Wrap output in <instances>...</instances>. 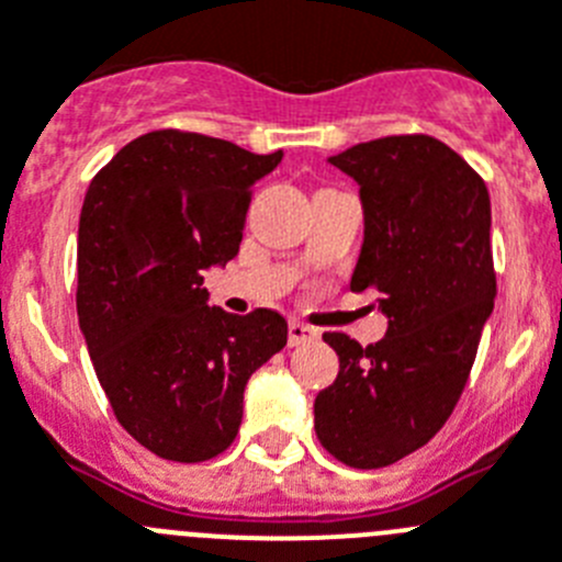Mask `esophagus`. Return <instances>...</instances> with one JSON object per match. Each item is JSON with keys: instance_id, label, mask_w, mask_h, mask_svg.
Segmentation results:
<instances>
[{"instance_id": "1", "label": "esophagus", "mask_w": 562, "mask_h": 562, "mask_svg": "<svg viewBox=\"0 0 562 562\" xmlns=\"http://www.w3.org/2000/svg\"><path fill=\"white\" fill-rule=\"evenodd\" d=\"M318 338V330L302 325V322H291L288 325V347H300V344H311Z\"/></svg>"}]
</instances>
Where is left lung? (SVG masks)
I'll return each mask as SVG.
<instances>
[{
	"label": "left lung",
	"instance_id": "1",
	"mask_svg": "<svg viewBox=\"0 0 562 562\" xmlns=\"http://www.w3.org/2000/svg\"><path fill=\"white\" fill-rule=\"evenodd\" d=\"M358 184L363 244L352 291H378L386 336L361 347L325 333L338 375L313 426L338 462L372 470L428 442L451 417L493 313L490 193L426 134L383 136L327 159Z\"/></svg>",
	"mask_w": 562,
	"mask_h": 562
}]
</instances>
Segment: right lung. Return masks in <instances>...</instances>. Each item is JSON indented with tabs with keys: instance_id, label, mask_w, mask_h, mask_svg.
<instances>
[{
	"instance_id": "1",
	"label": "right lung",
	"mask_w": 562,
	"mask_h": 562,
	"mask_svg": "<svg viewBox=\"0 0 562 562\" xmlns=\"http://www.w3.org/2000/svg\"><path fill=\"white\" fill-rule=\"evenodd\" d=\"M282 150L251 154L184 131L136 136L86 190L78 322L120 426L170 462L235 442L244 392L288 341L274 311L210 307L204 271L244 240L251 187Z\"/></svg>"
}]
</instances>
